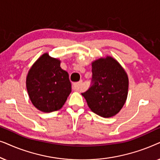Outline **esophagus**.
Segmentation results:
<instances>
[{
    "mask_svg": "<svg viewBox=\"0 0 160 160\" xmlns=\"http://www.w3.org/2000/svg\"><path fill=\"white\" fill-rule=\"evenodd\" d=\"M82 82L74 83L73 85V89L75 91L80 92V91H82Z\"/></svg>",
    "mask_w": 160,
    "mask_h": 160,
    "instance_id": "obj_1",
    "label": "esophagus"
}]
</instances>
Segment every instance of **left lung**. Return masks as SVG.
Returning a JSON list of instances; mask_svg holds the SVG:
<instances>
[{
    "instance_id": "obj_1",
    "label": "left lung",
    "mask_w": 160,
    "mask_h": 160,
    "mask_svg": "<svg viewBox=\"0 0 160 160\" xmlns=\"http://www.w3.org/2000/svg\"><path fill=\"white\" fill-rule=\"evenodd\" d=\"M94 84L82 93L91 111L104 118L121 111L128 94L129 78L125 70L111 56L92 62Z\"/></svg>"
}]
</instances>
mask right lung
Instances as JSON below:
<instances>
[{"label": "right lung", "mask_w": 160, "mask_h": 160, "mask_svg": "<svg viewBox=\"0 0 160 160\" xmlns=\"http://www.w3.org/2000/svg\"><path fill=\"white\" fill-rule=\"evenodd\" d=\"M61 61L43 54L28 71L26 87L30 101L44 113L55 111L63 106L71 92V83Z\"/></svg>", "instance_id": "add662e5"}]
</instances>
